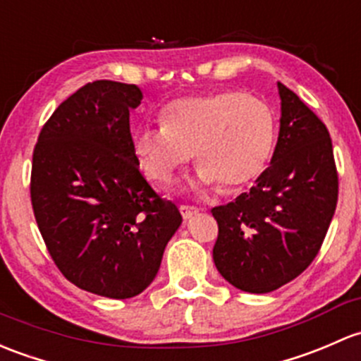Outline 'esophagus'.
Listing matches in <instances>:
<instances>
[{"label": "esophagus", "mask_w": 361, "mask_h": 361, "mask_svg": "<svg viewBox=\"0 0 361 361\" xmlns=\"http://www.w3.org/2000/svg\"><path fill=\"white\" fill-rule=\"evenodd\" d=\"M180 212L185 219H190L195 214H199L200 209L199 207H193V206H180Z\"/></svg>", "instance_id": "1"}]
</instances>
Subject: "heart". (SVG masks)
<instances>
[{
    "label": "heart",
    "mask_w": 361,
    "mask_h": 361,
    "mask_svg": "<svg viewBox=\"0 0 361 361\" xmlns=\"http://www.w3.org/2000/svg\"><path fill=\"white\" fill-rule=\"evenodd\" d=\"M273 145L271 109L233 90L176 98L162 111V126L140 128L133 136L140 169L159 185H168L192 152L197 183L242 187L263 173Z\"/></svg>",
    "instance_id": "1"
}]
</instances>
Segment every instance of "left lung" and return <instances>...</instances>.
I'll return each mask as SVG.
<instances>
[{
	"label": "left lung",
	"mask_w": 361,
	"mask_h": 361,
	"mask_svg": "<svg viewBox=\"0 0 361 361\" xmlns=\"http://www.w3.org/2000/svg\"><path fill=\"white\" fill-rule=\"evenodd\" d=\"M279 142L250 192L212 207V259L223 279L250 294L286 286L322 247L337 204V171L325 124L282 82Z\"/></svg>",
	"instance_id": "1"
}]
</instances>
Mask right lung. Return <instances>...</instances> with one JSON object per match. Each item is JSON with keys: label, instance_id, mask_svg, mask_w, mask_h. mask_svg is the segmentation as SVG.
<instances>
[{"label": "right lung", "instance_id": "add662e5", "mask_svg": "<svg viewBox=\"0 0 361 361\" xmlns=\"http://www.w3.org/2000/svg\"><path fill=\"white\" fill-rule=\"evenodd\" d=\"M136 85L94 81L59 105L37 138L30 200L48 252L69 282L111 299L150 286L181 225L133 150Z\"/></svg>", "mask_w": 361, "mask_h": 361}]
</instances>
